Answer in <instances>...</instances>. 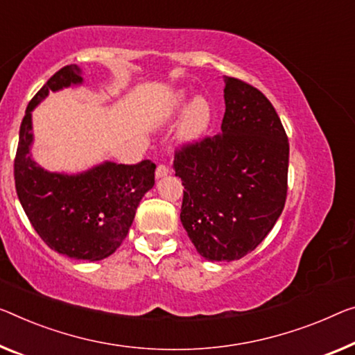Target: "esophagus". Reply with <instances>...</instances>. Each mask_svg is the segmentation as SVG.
Wrapping results in <instances>:
<instances>
[{
	"label": "esophagus",
	"mask_w": 355,
	"mask_h": 355,
	"mask_svg": "<svg viewBox=\"0 0 355 355\" xmlns=\"http://www.w3.org/2000/svg\"><path fill=\"white\" fill-rule=\"evenodd\" d=\"M168 173H170V168H168L166 165H163V163H162V165L157 166V170H155V176L160 179V178H165Z\"/></svg>",
	"instance_id": "1"
}]
</instances>
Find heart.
Here are the masks:
<instances>
[{"instance_id":"1","label":"heart","mask_w":355,"mask_h":355,"mask_svg":"<svg viewBox=\"0 0 355 355\" xmlns=\"http://www.w3.org/2000/svg\"><path fill=\"white\" fill-rule=\"evenodd\" d=\"M187 100L189 96L185 92H174L163 103L162 116L165 119H173L174 116H178L184 106L187 105ZM212 119H214V109H212L209 100H206L205 96H196L189 107L185 109L181 125H179V138L184 143H198L208 135Z\"/></svg>"}]
</instances>
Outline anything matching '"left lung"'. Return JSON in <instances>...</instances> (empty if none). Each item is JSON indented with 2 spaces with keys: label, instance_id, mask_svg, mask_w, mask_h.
<instances>
[{
  "label": "left lung",
  "instance_id": "left-lung-1",
  "mask_svg": "<svg viewBox=\"0 0 355 355\" xmlns=\"http://www.w3.org/2000/svg\"><path fill=\"white\" fill-rule=\"evenodd\" d=\"M225 114L216 136L181 146V222L201 257L239 260L263 241L286 205L288 141L259 89L223 78Z\"/></svg>",
  "mask_w": 355,
  "mask_h": 355
}]
</instances>
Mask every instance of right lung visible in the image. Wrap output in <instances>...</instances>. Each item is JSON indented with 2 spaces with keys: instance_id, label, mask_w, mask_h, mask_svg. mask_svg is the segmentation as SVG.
Instances as JSON below:
<instances>
[{
  "instance_id": "right-lung-1",
  "label": "right lung",
  "mask_w": 355,
  "mask_h": 355,
  "mask_svg": "<svg viewBox=\"0 0 355 355\" xmlns=\"http://www.w3.org/2000/svg\"><path fill=\"white\" fill-rule=\"evenodd\" d=\"M80 73L78 64L63 67L31 98L20 125L14 179L21 208L42 241L69 259L96 261L127 238L141 198L155 184V163L105 162L85 173L62 174L31 159V111L49 92L83 84Z\"/></svg>"
}]
</instances>
